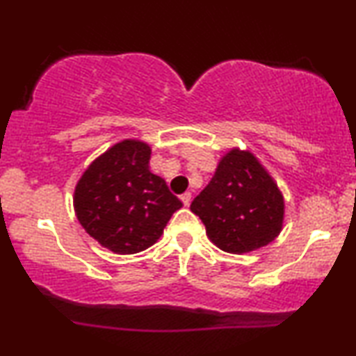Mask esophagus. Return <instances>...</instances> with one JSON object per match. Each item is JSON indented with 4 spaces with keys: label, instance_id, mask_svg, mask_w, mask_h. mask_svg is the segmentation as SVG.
I'll list each match as a JSON object with an SVG mask.
<instances>
[{
    "label": "esophagus",
    "instance_id": "obj_1",
    "mask_svg": "<svg viewBox=\"0 0 356 356\" xmlns=\"http://www.w3.org/2000/svg\"><path fill=\"white\" fill-rule=\"evenodd\" d=\"M181 201H183L184 206H189V204H191V193L181 194Z\"/></svg>",
    "mask_w": 356,
    "mask_h": 356
}]
</instances>
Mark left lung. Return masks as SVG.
I'll list each match as a JSON object with an SVG mask.
<instances>
[{"instance_id":"left-lung-1","label":"left lung","mask_w":356,"mask_h":356,"mask_svg":"<svg viewBox=\"0 0 356 356\" xmlns=\"http://www.w3.org/2000/svg\"><path fill=\"white\" fill-rule=\"evenodd\" d=\"M213 245L232 254L267 246L280 235L285 199L251 150L233 147L218 160L211 183L191 202Z\"/></svg>"}]
</instances>
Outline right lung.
Listing matches in <instances>:
<instances>
[{
	"label": "right lung",
	"instance_id": "1",
	"mask_svg": "<svg viewBox=\"0 0 356 356\" xmlns=\"http://www.w3.org/2000/svg\"><path fill=\"white\" fill-rule=\"evenodd\" d=\"M152 149L123 139L100 154L74 188L76 217L97 243L116 254H136L162 236L183 202L150 172Z\"/></svg>",
	"mask_w": 356,
	"mask_h": 356
}]
</instances>
